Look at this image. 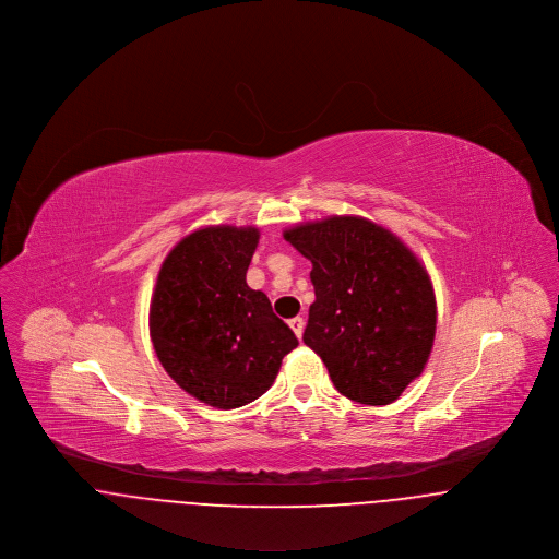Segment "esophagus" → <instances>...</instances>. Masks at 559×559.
Instances as JSON below:
<instances>
[{
  "instance_id": "obj_1",
  "label": "esophagus",
  "mask_w": 559,
  "mask_h": 559,
  "mask_svg": "<svg viewBox=\"0 0 559 559\" xmlns=\"http://www.w3.org/2000/svg\"><path fill=\"white\" fill-rule=\"evenodd\" d=\"M289 326H292V331L296 333V336H302V333H305V320L302 318L289 320Z\"/></svg>"
}]
</instances>
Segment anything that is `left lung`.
<instances>
[{"mask_svg":"<svg viewBox=\"0 0 559 559\" xmlns=\"http://www.w3.org/2000/svg\"><path fill=\"white\" fill-rule=\"evenodd\" d=\"M283 237L311 263L316 302L305 343L324 360L336 391L386 406L421 376L437 335L432 281L389 228L331 216Z\"/></svg>","mask_w":559,"mask_h":559,"instance_id":"8db88e82","label":"left lung"}]
</instances>
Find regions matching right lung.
<instances>
[{
	"label": "right lung",
	"mask_w": 559,
	"mask_h": 559,
	"mask_svg": "<svg viewBox=\"0 0 559 559\" xmlns=\"http://www.w3.org/2000/svg\"><path fill=\"white\" fill-rule=\"evenodd\" d=\"M257 226H205L164 259L148 331L166 373L192 397L230 411L261 397L298 338L246 283Z\"/></svg>",
	"instance_id": "obj_1"
}]
</instances>
